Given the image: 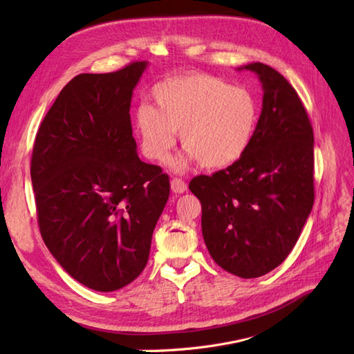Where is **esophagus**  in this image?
I'll use <instances>...</instances> for the list:
<instances>
[{
    "label": "esophagus",
    "instance_id": "esophagus-1",
    "mask_svg": "<svg viewBox=\"0 0 354 354\" xmlns=\"http://www.w3.org/2000/svg\"><path fill=\"white\" fill-rule=\"evenodd\" d=\"M171 190H173L174 194H185L187 190V185L181 178H173L171 180Z\"/></svg>",
    "mask_w": 354,
    "mask_h": 354
}]
</instances>
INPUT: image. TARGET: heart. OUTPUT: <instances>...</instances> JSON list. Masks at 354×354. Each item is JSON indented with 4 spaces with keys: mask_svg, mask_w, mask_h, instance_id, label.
Here are the masks:
<instances>
[{
    "mask_svg": "<svg viewBox=\"0 0 354 354\" xmlns=\"http://www.w3.org/2000/svg\"><path fill=\"white\" fill-rule=\"evenodd\" d=\"M153 106L134 113V130L146 158L165 162L177 142L186 147L176 171L199 160L203 168H226L248 151L260 116L255 94L207 73H183L156 84Z\"/></svg>",
    "mask_w": 354,
    "mask_h": 354,
    "instance_id": "1",
    "label": "heart"
}]
</instances>
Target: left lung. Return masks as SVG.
<instances>
[{"label": "left lung", "instance_id": "left-lung-1", "mask_svg": "<svg viewBox=\"0 0 354 354\" xmlns=\"http://www.w3.org/2000/svg\"><path fill=\"white\" fill-rule=\"evenodd\" d=\"M263 108L248 151L189 189L202 205V236L221 269L243 279L272 272L292 251L313 208V128L282 75L255 62Z\"/></svg>", "mask_w": 354, "mask_h": 354}]
</instances>
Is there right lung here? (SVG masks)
I'll return each instance as SVG.
<instances>
[{"label": "right lung", "instance_id": "obj_1", "mask_svg": "<svg viewBox=\"0 0 354 354\" xmlns=\"http://www.w3.org/2000/svg\"><path fill=\"white\" fill-rule=\"evenodd\" d=\"M147 62L81 73L41 122L30 160L38 224L75 281L111 292L147 264L169 180L137 156L130 108Z\"/></svg>", "mask_w": 354, "mask_h": 354}]
</instances>
